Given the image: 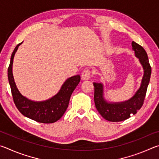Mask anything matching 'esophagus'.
<instances>
[{"label": "esophagus", "instance_id": "esophagus-1", "mask_svg": "<svg viewBox=\"0 0 159 159\" xmlns=\"http://www.w3.org/2000/svg\"><path fill=\"white\" fill-rule=\"evenodd\" d=\"M91 76V71H90L89 69H84L82 72V75H81V77H82V79L83 80H88L90 79V78Z\"/></svg>", "mask_w": 159, "mask_h": 159}]
</instances>
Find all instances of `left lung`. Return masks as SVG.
Returning a JSON list of instances; mask_svg holds the SVG:
<instances>
[{"instance_id":"8db88e82","label":"left lung","mask_w":159,"mask_h":159,"mask_svg":"<svg viewBox=\"0 0 159 159\" xmlns=\"http://www.w3.org/2000/svg\"><path fill=\"white\" fill-rule=\"evenodd\" d=\"M132 46L135 52L136 57L139 58V61L143 66L144 72L140 88L133 98L122 103H107L104 100L102 97V85L101 83H93L95 87L94 101L95 107L102 116L109 121L119 122L128 119L130 116L135 114L144 104L152 73V67L148 60L147 54L144 48L134 41L132 42Z\"/></svg>"}]
</instances>
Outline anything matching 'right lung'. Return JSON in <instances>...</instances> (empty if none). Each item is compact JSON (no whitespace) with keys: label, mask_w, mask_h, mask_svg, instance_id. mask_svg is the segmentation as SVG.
Returning <instances> with one entry per match:
<instances>
[{"label":"right lung","mask_w":159,"mask_h":159,"mask_svg":"<svg viewBox=\"0 0 159 159\" xmlns=\"http://www.w3.org/2000/svg\"><path fill=\"white\" fill-rule=\"evenodd\" d=\"M21 43L15 47L10 58L7 69V76L11 88L13 101L21 114L35 121L43 123H52L62 116L68 107L70 98L73 91L79 84L80 77L79 75L67 79L57 95L48 100L35 102L29 100L21 95L16 87L12 75V62L15 54Z\"/></svg>","instance_id":"right-lung-1"}]
</instances>
